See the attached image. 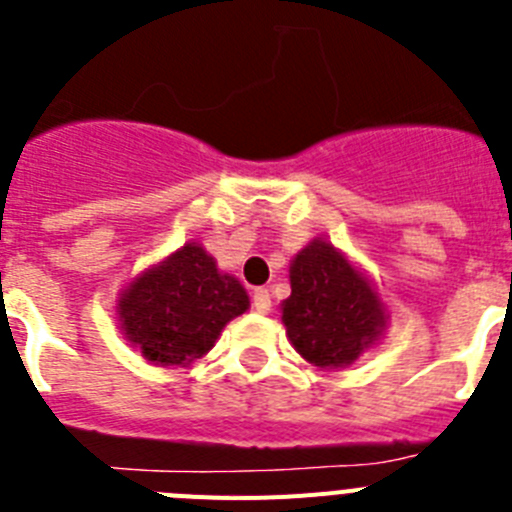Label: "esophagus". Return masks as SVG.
Returning a JSON list of instances; mask_svg holds the SVG:
<instances>
[{
  "instance_id": "esophagus-1",
  "label": "esophagus",
  "mask_w": 512,
  "mask_h": 512,
  "mask_svg": "<svg viewBox=\"0 0 512 512\" xmlns=\"http://www.w3.org/2000/svg\"><path fill=\"white\" fill-rule=\"evenodd\" d=\"M251 307L256 312H269L271 310V295H269V289L259 287V289H253V297H251Z\"/></svg>"
}]
</instances>
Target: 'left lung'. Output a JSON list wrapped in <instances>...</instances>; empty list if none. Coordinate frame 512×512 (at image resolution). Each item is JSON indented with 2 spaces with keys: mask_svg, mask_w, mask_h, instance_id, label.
Listing matches in <instances>:
<instances>
[{
  "mask_svg": "<svg viewBox=\"0 0 512 512\" xmlns=\"http://www.w3.org/2000/svg\"><path fill=\"white\" fill-rule=\"evenodd\" d=\"M292 295L282 323L297 354L320 369L351 366L387 325V307L369 279L323 238H312L289 264Z\"/></svg>",
  "mask_w": 512,
  "mask_h": 512,
  "instance_id": "1",
  "label": "left lung"
}]
</instances>
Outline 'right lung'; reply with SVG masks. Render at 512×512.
I'll return each mask as SVG.
<instances>
[{
  "mask_svg": "<svg viewBox=\"0 0 512 512\" xmlns=\"http://www.w3.org/2000/svg\"><path fill=\"white\" fill-rule=\"evenodd\" d=\"M248 305L246 289L233 274L217 271L200 243H184L122 289L117 318L130 346L151 364L189 366Z\"/></svg>",
  "mask_w": 512,
  "mask_h": 512,
  "instance_id": "1",
  "label": "right lung"
}]
</instances>
